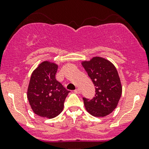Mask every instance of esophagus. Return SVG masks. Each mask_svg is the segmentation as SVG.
Instances as JSON below:
<instances>
[{
    "label": "esophagus",
    "instance_id": "34e87169",
    "mask_svg": "<svg viewBox=\"0 0 149 149\" xmlns=\"http://www.w3.org/2000/svg\"><path fill=\"white\" fill-rule=\"evenodd\" d=\"M74 92L76 93V94H80V93H81L80 88H76V89H75Z\"/></svg>",
    "mask_w": 149,
    "mask_h": 149
}]
</instances>
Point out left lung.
Returning <instances> with one entry per match:
<instances>
[{
	"instance_id": "1",
	"label": "left lung",
	"mask_w": 149,
	"mask_h": 149,
	"mask_svg": "<svg viewBox=\"0 0 149 149\" xmlns=\"http://www.w3.org/2000/svg\"><path fill=\"white\" fill-rule=\"evenodd\" d=\"M95 86V95L83 97L86 109L96 117H104L116 108L122 94V86L116 68L104 58L96 57L82 63Z\"/></svg>"
}]
</instances>
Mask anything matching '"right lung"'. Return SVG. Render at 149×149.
<instances>
[{
  "instance_id": "add662e5",
  "label": "right lung",
  "mask_w": 149,
  "mask_h": 149,
  "mask_svg": "<svg viewBox=\"0 0 149 149\" xmlns=\"http://www.w3.org/2000/svg\"><path fill=\"white\" fill-rule=\"evenodd\" d=\"M58 65L43 62L33 71L27 91V98L36 115L53 118L63 111L70 91L55 79Z\"/></svg>"
}]
</instances>
